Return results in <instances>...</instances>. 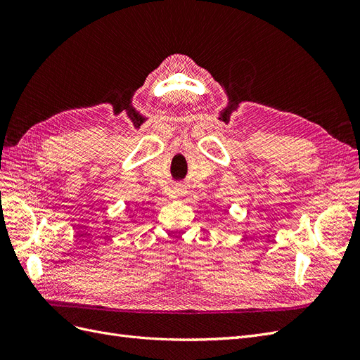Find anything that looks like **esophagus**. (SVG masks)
<instances>
[{
	"instance_id": "1",
	"label": "esophagus",
	"mask_w": 360,
	"mask_h": 360,
	"mask_svg": "<svg viewBox=\"0 0 360 360\" xmlns=\"http://www.w3.org/2000/svg\"><path fill=\"white\" fill-rule=\"evenodd\" d=\"M174 193H176L177 197H183V195H186V186H184V184H176V186H174Z\"/></svg>"
}]
</instances>
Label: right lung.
Wrapping results in <instances>:
<instances>
[{"label": "right lung", "mask_w": 360, "mask_h": 360, "mask_svg": "<svg viewBox=\"0 0 360 360\" xmlns=\"http://www.w3.org/2000/svg\"><path fill=\"white\" fill-rule=\"evenodd\" d=\"M130 216H132V214H130Z\"/></svg>", "instance_id": "right-lung-1"}]
</instances>
